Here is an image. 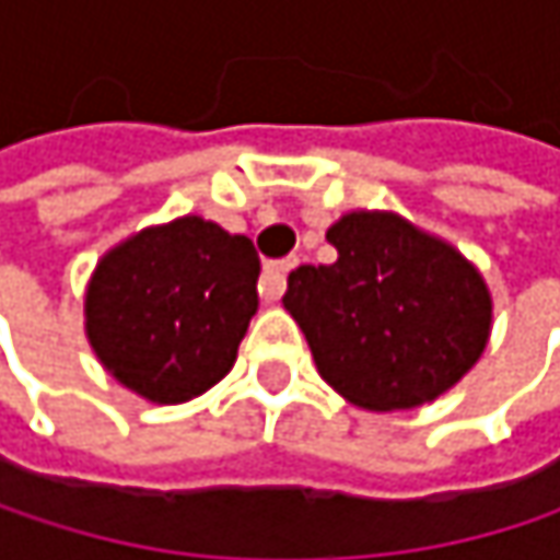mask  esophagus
<instances>
[{"instance_id":"obj_1","label":"esophagus","mask_w":560,"mask_h":560,"mask_svg":"<svg viewBox=\"0 0 560 560\" xmlns=\"http://www.w3.org/2000/svg\"><path fill=\"white\" fill-rule=\"evenodd\" d=\"M291 269H298V259H294V256L266 266V272H262V284H259V291H262V298H266V301H279L281 291H284V279H288V272H291Z\"/></svg>"}]
</instances>
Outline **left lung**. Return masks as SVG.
<instances>
[{
  "mask_svg": "<svg viewBox=\"0 0 560 560\" xmlns=\"http://www.w3.org/2000/svg\"><path fill=\"white\" fill-rule=\"evenodd\" d=\"M334 266H301L281 298L320 376L370 411L447 392L483 353L490 291L441 240L392 213H350L327 230Z\"/></svg>",
  "mask_w": 560,
  "mask_h": 560,
  "instance_id": "obj_1",
  "label": "left lung"
}]
</instances>
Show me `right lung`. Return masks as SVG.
I'll use <instances>...</instances> for the list:
<instances>
[{
	"instance_id": "1",
	"label": "right lung",
	"mask_w": 560,
	"mask_h": 560,
	"mask_svg": "<svg viewBox=\"0 0 560 560\" xmlns=\"http://www.w3.org/2000/svg\"><path fill=\"white\" fill-rule=\"evenodd\" d=\"M253 240L184 217L116 246L86 291L100 363L152 401H187L220 383L259 307Z\"/></svg>"
}]
</instances>
